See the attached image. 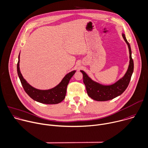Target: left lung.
I'll return each mask as SVG.
<instances>
[{"instance_id":"8db88e82","label":"left lung","mask_w":148,"mask_h":148,"mask_svg":"<svg viewBox=\"0 0 148 148\" xmlns=\"http://www.w3.org/2000/svg\"><path fill=\"white\" fill-rule=\"evenodd\" d=\"M122 36L128 45L130 52V64L127 72L122 78L112 84L103 85L93 80L83 71H80L83 73V83L86 86L87 93L95 100L108 101L119 96L126 90L130 83L134 72V61L132 58L130 45L127 41L125 34L123 33Z\"/></svg>"}]
</instances>
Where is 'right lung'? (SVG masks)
<instances>
[{"instance_id":"1","label":"right lung","mask_w":148,"mask_h":148,"mask_svg":"<svg viewBox=\"0 0 148 148\" xmlns=\"http://www.w3.org/2000/svg\"><path fill=\"white\" fill-rule=\"evenodd\" d=\"M20 54L17 65V71L21 83L26 93L34 100L47 104H55L62 101L66 96V88L70 79L75 73L76 71H73L63 78L62 81L55 87L48 90H39L29 84L23 77L19 67Z\"/></svg>"}]
</instances>
